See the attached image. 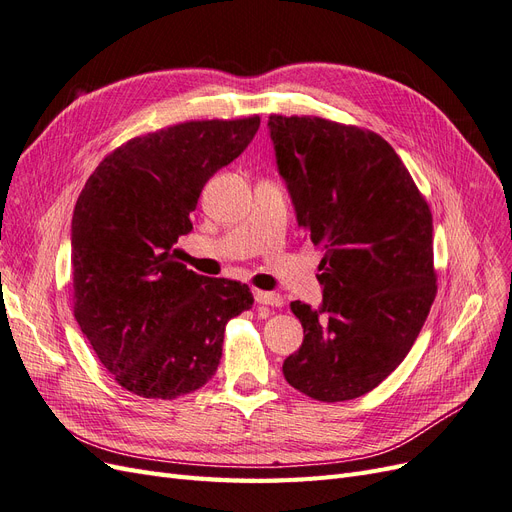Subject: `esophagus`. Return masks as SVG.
Here are the masks:
<instances>
[{"mask_svg": "<svg viewBox=\"0 0 512 512\" xmlns=\"http://www.w3.org/2000/svg\"><path fill=\"white\" fill-rule=\"evenodd\" d=\"M255 302L263 306H283V298L278 293H268V291H259L255 289Z\"/></svg>", "mask_w": 512, "mask_h": 512, "instance_id": "34e87169", "label": "esophagus"}]
</instances>
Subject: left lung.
I'll return each mask as SVG.
<instances>
[{"label":"left lung","instance_id":"obj_1","mask_svg":"<svg viewBox=\"0 0 512 512\" xmlns=\"http://www.w3.org/2000/svg\"><path fill=\"white\" fill-rule=\"evenodd\" d=\"M268 127L298 225L323 251V302H291L304 342L283 374L312 400H353L402 364L430 315L432 212L374 131L304 114H270Z\"/></svg>","mask_w":512,"mask_h":512}]
</instances>
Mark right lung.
<instances>
[{
    "label": "right lung",
    "mask_w": 512,
    "mask_h": 512,
    "mask_svg": "<svg viewBox=\"0 0 512 512\" xmlns=\"http://www.w3.org/2000/svg\"><path fill=\"white\" fill-rule=\"evenodd\" d=\"M244 119L185 121L104 157L72 219L74 317L102 366L140 398L174 400L219 368L225 325L253 306L249 285L176 261L174 244L208 178L259 129Z\"/></svg>",
    "instance_id": "add662e5"
}]
</instances>
